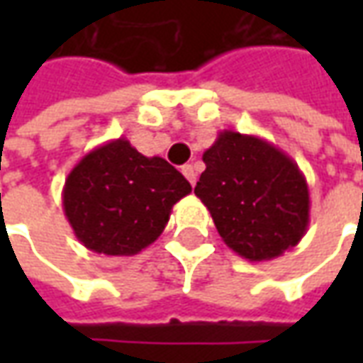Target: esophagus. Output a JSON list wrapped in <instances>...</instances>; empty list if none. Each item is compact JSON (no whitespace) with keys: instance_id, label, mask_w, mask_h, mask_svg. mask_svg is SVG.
<instances>
[{"instance_id":"obj_1","label":"esophagus","mask_w":363,"mask_h":363,"mask_svg":"<svg viewBox=\"0 0 363 363\" xmlns=\"http://www.w3.org/2000/svg\"><path fill=\"white\" fill-rule=\"evenodd\" d=\"M181 171H182V174L186 177V181H189L190 184L194 186V184H196V171H194V167H192V165H182Z\"/></svg>"}]
</instances>
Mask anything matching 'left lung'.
<instances>
[{
  "mask_svg": "<svg viewBox=\"0 0 363 363\" xmlns=\"http://www.w3.org/2000/svg\"><path fill=\"white\" fill-rule=\"evenodd\" d=\"M196 194L239 257L262 262L296 247L309 225V186L294 159L259 135L223 130L202 155Z\"/></svg>",
  "mask_w": 363,
  "mask_h": 363,
  "instance_id": "left-lung-1",
  "label": "left lung"
}]
</instances>
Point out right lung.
<instances>
[{
	"label": "right lung",
	"mask_w": 363,
	"mask_h": 363,
	"mask_svg": "<svg viewBox=\"0 0 363 363\" xmlns=\"http://www.w3.org/2000/svg\"><path fill=\"white\" fill-rule=\"evenodd\" d=\"M192 192L163 157H145L126 138L91 150L69 171L62 204L77 241L108 257H132L157 239L173 206Z\"/></svg>",
	"instance_id": "add662e5"
}]
</instances>
